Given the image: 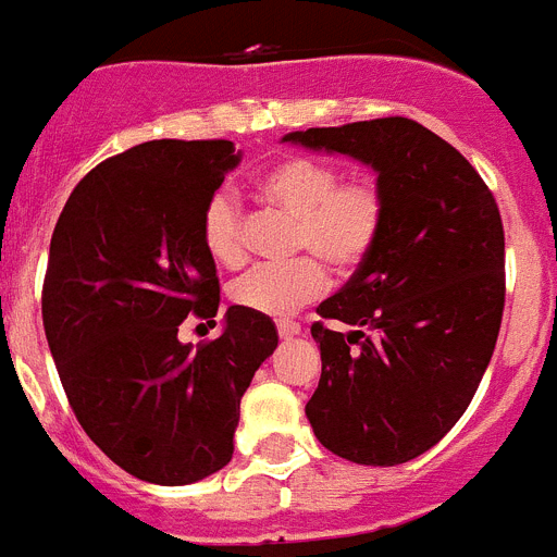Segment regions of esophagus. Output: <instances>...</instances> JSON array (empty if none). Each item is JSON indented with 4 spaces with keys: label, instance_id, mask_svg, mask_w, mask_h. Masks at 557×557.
Here are the masks:
<instances>
[{
    "label": "esophagus",
    "instance_id": "34e87169",
    "mask_svg": "<svg viewBox=\"0 0 557 557\" xmlns=\"http://www.w3.org/2000/svg\"><path fill=\"white\" fill-rule=\"evenodd\" d=\"M275 330H278V337L289 341V337H296L298 332H301V324H296V321H278V324H275Z\"/></svg>",
    "mask_w": 557,
    "mask_h": 557
}]
</instances>
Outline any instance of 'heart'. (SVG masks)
<instances>
[{
  "mask_svg": "<svg viewBox=\"0 0 557 557\" xmlns=\"http://www.w3.org/2000/svg\"><path fill=\"white\" fill-rule=\"evenodd\" d=\"M256 194L275 211L296 220L287 264H264L231 284L233 304L259 315L284 318L326 289L324 259L337 273H351L377 245L386 225V194L374 180H341V171L315 157H284L256 177ZM202 245L222 268L245 261V213L227 188L208 199Z\"/></svg>",
  "mask_w": 557,
  "mask_h": 557,
  "instance_id": "obj_1",
  "label": "heart"
}]
</instances>
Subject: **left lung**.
<instances>
[{
  "label": "left lung",
  "mask_w": 557,
  "mask_h": 557,
  "mask_svg": "<svg viewBox=\"0 0 557 557\" xmlns=\"http://www.w3.org/2000/svg\"><path fill=\"white\" fill-rule=\"evenodd\" d=\"M377 171L386 225L312 324L318 442L358 465H403L465 414L505 312V227L491 188L448 140L408 117L284 135Z\"/></svg>",
  "instance_id": "left-lung-1"
}]
</instances>
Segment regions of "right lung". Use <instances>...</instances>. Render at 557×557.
<instances>
[{"label":"right lung","mask_w":557,"mask_h":557,"mask_svg":"<svg viewBox=\"0 0 557 557\" xmlns=\"http://www.w3.org/2000/svg\"><path fill=\"white\" fill-rule=\"evenodd\" d=\"M231 140H149L75 185L50 239L41 318L81 428L126 473L191 484L233 456L239 403L278 346L268 315L227 307L222 335L177 337L220 310L202 213ZM216 326V321H213Z\"/></svg>","instance_id":"right-lung-1"}]
</instances>
